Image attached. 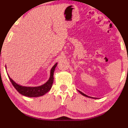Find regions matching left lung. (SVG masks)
<instances>
[{"instance_id": "1", "label": "left lung", "mask_w": 128, "mask_h": 128, "mask_svg": "<svg viewBox=\"0 0 128 128\" xmlns=\"http://www.w3.org/2000/svg\"><path fill=\"white\" fill-rule=\"evenodd\" d=\"M78 92H80V94H82V95L83 96H85V97H90V98H93V97H89V96H87V95H86L85 94H84V93H83V92H80V91H78Z\"/></svg>"}]
</instances>
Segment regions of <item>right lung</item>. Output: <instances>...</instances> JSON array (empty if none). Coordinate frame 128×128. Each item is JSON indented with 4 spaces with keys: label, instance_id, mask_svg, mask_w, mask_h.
Masks as SVG:
<instances>
[{
    "label": "right lung",
    "instance_id": "right-lung-1",
    "mask_svg": "<svg viewBox=\"0 0 128 128\" xmlns=\"http://www.w3.org/2000/svg\"><path fill=\"white\" fill-rule=\"evenodd\" d=\"M57 63L54 65L50 70V78L49 80L46 82L44 84L41 86L38 87H25L22 86L15 83L11 78H10L9 76L8 75V78L12 82V84L14 88L16 89L17 92L19 93H20L22 95L24 96H27L29 97H36L42 96L46 94L47 92H48L51 88L52 84L54 82V73L55 71V68L57 66Z\"/></svg>",
    "mask_w": 128,
    "mask_h": 128
}]
</instances>
